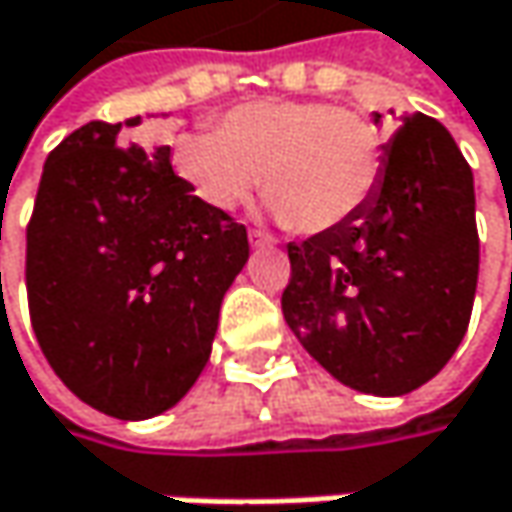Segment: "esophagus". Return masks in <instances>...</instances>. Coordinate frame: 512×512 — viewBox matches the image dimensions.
I'll return each mask as SVG.
<instances>
[{
	"instance_id": "1",
	"label": "esophagus",
	"mask_w": 512,
	"mask_h": 512,
	"mask_svg": "<svg viewBox=\"0 0 512 512\" xmlns=\"http://www.w3.org/2000/svg\"><path fill=\"white\" fill-rule=\"evenodd\" d=\"M249 243H252V249H266V246H272V237L263 231H249Z\"/></svg>"
}]
</instances>
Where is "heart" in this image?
I'll return each instance as SVG.
<instances>
[{"mask_svg":"<svg viewBox=\"0 0 512 512\" xmlns=\"http://www.w3.org/2000/svg\"><path fill=\"white\" fill-rule=\"evenodd\" d=\"M172 163L193 196L219 213L240 208L260 175V193L278 219L322 234L346 225L375 196L384 137L351 108L260 99L231 108L213 134H181Z\"/></svg>","mask_w":512,"mask_h":512,"instance_id":"obj_1","label":"heart"}]
</instances>
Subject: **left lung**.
<instances>
[{
	"label": "left lung",
	"mask_w": 512,
	"mask_h": 512,
	"mask_svg": "<svg viewBox=\"0 0 512 512\" xmlns=\"http://www.w3.org/2000/svg\"><path fill=\"white\" fill-rule=\"evenodd\" d=\"M287 255L281 310L304 351L357 393H410L469 328L481 263L472 166L442 122L410 114L369 205Z\"/></svg>",
	"instance_id": "8db88e82"
}]
</instances>
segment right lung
Here are the masks:
<instances>
[{
	"mask_svg": "<svg viewBox=\"0 0 512 512\" xmlns=\"http://www.w3.org/2000/svg\"><path fill=\"white\" fill-rule=\"evenodd\" d=\"M125 125L93 119L49 152L25 290L34 337L72 393L108 416L149 419L202 375L249 237L193 196L169 146H140Z\"/></svg>",
	"mask_w": 512,
	"mask_h": 512,
	"instance_id": "add662e5",
	"label": "right lung"
}]
</instances>
